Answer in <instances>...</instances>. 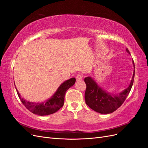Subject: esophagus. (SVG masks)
Instances as JSON below:
<instances>
[{
    "instance_id": "34e87169",
    "label": "esophagus",
    "mask_w": 148,
    "mask_h": 148,
    "mask_svg": "<svg viewBox=\"0 0 148 148\" xmlns=\"http://www.w3.org/2000/svg\"><path fill=\"white\" fill-rule=\"evenodd\" d=\"M82 78H83V75L81 73H78L77 74V76H76V79H77V80H78V81L82 80Z\"/></svg>"
}]
</instances>
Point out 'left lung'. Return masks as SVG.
Returning <instances> with one entry per match:
<instances>
[{
  "label": "left lung",
  "mask_w": 148,
  "mask_h": 148,
  "mask_svg": "<svg viewBox=\"0 0 148 148\" xmlns=\"http://www.w3.org/2000/svg\"><path fill=\"white\" fill-rule=\"evenodd\" d=\"M126 51L130 53V51L127 48ZM133 62V66H135L134 61ZM134 77L135 70L133 71V75L129 86L118 95H112L106 92L98 86L91 77H88L85 78L84 80L86 84V89L84 94V99L86 104L91 109L100 114H107L112 113L119 109L126 99L133 86Z\"/></svg>",
  "instance_id": "1"
}]
</instances>
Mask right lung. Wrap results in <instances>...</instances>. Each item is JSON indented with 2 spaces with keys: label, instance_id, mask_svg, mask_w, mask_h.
<instances>
[{
  "label": "right lung",
  "instance_id": "obj_1",
  "mask_svg": "<svg viewBox=\"0 0 148 148\" xmlns=\"http://www.w3.org/2000/svg\"><path fill=\"white\" fill-rule=\"evenodd\" d=\"M75 81V78H71L64 82L51 98L42 103H35L26 101L21 97L16 89V90L21 102L28 110L38 115H47L56 112L64 106L65 92L71 86H73Z\"/></svg>",
  "mask_w": 148,
  "mask_h": 148
}]
</instances>
